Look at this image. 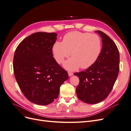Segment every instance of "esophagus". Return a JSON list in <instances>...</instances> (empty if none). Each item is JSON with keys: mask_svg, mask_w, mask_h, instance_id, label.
Listing matches in <instances>:
<instances>
[{"mask_svg": "<svg viewBox=\"0 0 131 131\" xmlns=\"http://www.w3.org/2000/svg\"><path fill=\"white\" fill-rule=\"evenodd\" d=\"M73 75V73H72V72H68V75H69V77H72Z\"/></svg>", "mask_w": 131, "mask_h": 131, "instance_id": "34e87169", "label": "esophagus"}]
</instances>
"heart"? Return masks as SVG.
Listing matches in <instances>:
<instances>
[{
  "mask_svg": "<svg viewBox=\"0 0 131 131\" xmlns=\"http://www.w3.org/2000/svg\"><path fill=\"white\" fill-rule=\"evenodd\" d=\"M101 50V40L98 35L78 31L66 34L62 42H55L52 47L54 58L58 63L69 57L71 52L73 57L63 64L69 70H76L80 67L82 69L89 68L97 60Z\"/></svg>",
  "mask_w": 131,
  "mask_h": 131,
  "instance_id": "obj_1",
  "label": "heart"
}]
</instances>
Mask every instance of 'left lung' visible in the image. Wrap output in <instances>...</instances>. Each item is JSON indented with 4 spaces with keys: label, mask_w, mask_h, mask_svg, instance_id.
I'll return each mask as SVG.
<instances>
[{
    "label": "left lung",
    "mask_w": 131,
    "mask_h": 131,
    "mask_svg": "<svg viewBox=\"0 0 131 131\" xmlns=\"http://www.w3.org/2000/svg\"><path fill=\"white\" fill-rule=\"evenodd\" d=\"M102 49L97 60L85 71L75 73L79 84L76 92L79 100L88 104L98 103L108 97L119 72L120 54L114 41L100 30Z\"/></svg>",
    "instance_id": "left-lung-1"
}]
</instances>
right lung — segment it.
Masks as SVG:
<instances>
[{
	"label": "right lung",
	"mask_w": 131,
	"mask_h": 131,
	"mask_svg": "<svg viewBox=\"0 0 131 131\" xmlns=\"http://www.w3.org/2000/svg\"><path fill=\"white\" fill-rule=\"evenodd\" d=\"M57 34L37 32L19 43L14 57V72L18 85L30 102L48 105L58 97L61 85L68 79L67 71L53 57Z\"/></svg>",
	"instance_id": "right-lung-1"
}]
</instances>
